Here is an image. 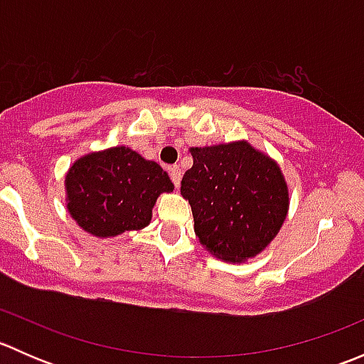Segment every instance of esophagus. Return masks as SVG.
<instances>
[{
	"instance_id": "34e87169",
	"label": "esophagus",
	"mask_w": 364,
	"mask_h": 364,
	"mask_svg": "<svg viewBox=\"0 0 364 364\" xmlns=\"http://www.w3.org/2000/svg\"><path fill=\"white\" fill-rule=\"evenodd\" d=\"M168 174H171V179L172 183H174L176 188H179V185H181V168H179V165L168 167Z\"/></svg>"
}]
</instances>
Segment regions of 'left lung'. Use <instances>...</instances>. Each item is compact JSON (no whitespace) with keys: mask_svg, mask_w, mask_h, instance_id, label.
I'll return each instance as SVG.
<instances>
[{"mask_svg":"<svg viewBox=\"0 0 364 364\" xmlns=\"http://www.w3.org/2000/svg\"><path fill=\"white\" fill-rule=\"evenodd\" d=\"M190 153L193 165L181 179V196L192 205L200 245L230 262L262 252L289 209L287 183L277 161L245 141Z\"/></svg>","mask_w":364,"mask_h":364,"instance_id":"obj_1","label":"left lung"}]
</instances>
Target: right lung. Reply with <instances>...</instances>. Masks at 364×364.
Here are the masks:
<instances>
[{
    "label": "right lung",
    "mask_w": 364,
    "mask_h": 364,
    "mask_svg": "<svg viewBox=\"0 0 364 364\" xmlns=\"http://www.w3.org/2000/svg\"><path fill=\"white\" fill-rule=\"evenodd\" d=\"M67 208L86 232L114 237L151 222L160 193L174 185L156 161L144 160L127 146L90 153L65 178Z\"/></svg>",
    "instance_id": "obj_1"
}]
</instances>
